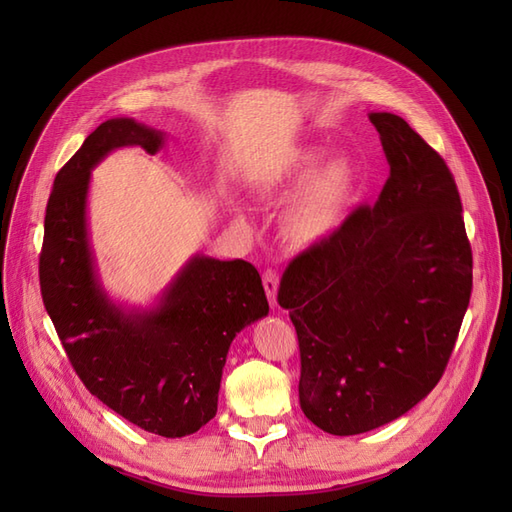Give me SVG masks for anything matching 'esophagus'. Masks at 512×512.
Instances as JSON below:
<instances>
[{
    "label": "esophagus",
    "mask_w": 512,
    "mask_h": 512,
    "mask_svg": "<svg viewBox=\"0 0 512 512\" xmlns=\"http://www.w3.org/2000/svg\"><path fill=\"white\" fill-rule=\"evenodd\" d=\"M262 284H265V292L267 297L271 301V305L277 303V286H280V277H277L275 271H265V275H262Z\"/></svg>",
    "instance_id": "1"
}]
</instances>
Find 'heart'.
Instances as JSON below:
<instances>
[{
	"mask_svg": "<svg viewBox=\"0 0 512 512\" xmlns=\"http://www.w3.org/2000/svg\"><path fill=\"white\" fill-rule=\"evenodd\" d=\"M254 188L265 196L294 192L282 232L294 247H314L346 222L361 192V168L346 151L329 156L322 145H290L265 160Z\"/></svg>",
	"mask_w": 512,
	"mask_h": 512,
	"instance_id": "heart-1",
	"label": "heart"
}]
</instances>
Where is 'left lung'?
Wrapping results in <instances>:
<instances>
[{"instance_id": "left-lung-1", "label": "left lung", "mask_w": 512, "mask_h": 512, "mask_svg": "<svg viewBox=\"0 0 512 512\" xmlns=\"http://www.w3.org/2000/svg\"><path fill=\"white\" fill-rule=\"evenodd\" d=\"M391 164L374 207L294 258L277 301L299 335L303 414L333 436L404 416L444 374L472 292L446 162L393 113H369Z\"/></svg>"}]
</instances>
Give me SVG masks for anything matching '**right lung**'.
Returning a JSON list of instances; mask_svg holds the SVG:
<instances>
[{"label":"right lung","instance_id":"obj_1","mask_svg":"<svg viewBox=\"0 0 512 512\" xmlns=\"http://www.w3.org/2000/svg\"><path fill=\"white\" fill-rule=\"evenodd\" d=\"M166 132L108 119L59 170L46 205L40 288L76 374L126 421L183 438L218 412L226 354L239 331L269 314L262 280L241 258L194 254L149 307L108 297L89 239L91 170L111 151L158 153Z\"/></svg>","mask_w":512,"mask_h":512}]
</instances>
